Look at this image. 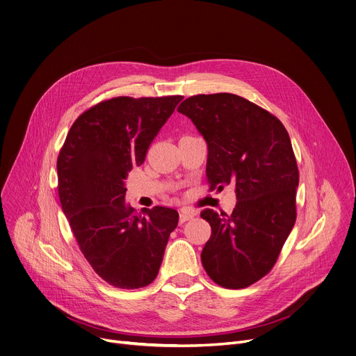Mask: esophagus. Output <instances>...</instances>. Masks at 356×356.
<instances>
[{"label": "esophagus", "instance_id": "obj_1", "mask_svg": "<svg viewBox=\"0 0 356 356\" xmlns=\"http://www.w3.org/2000/svg\"><path fill=\"white\" fill-rule=\"evenodd\" d=\"M195 216H196V213L192 211V210H181V211H180V216H179V223L183 225L184 222L193 219Z\"/></svg>", "mask_w": 356, "mask_h": 356}]
</instances>
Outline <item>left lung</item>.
Listing matches in <instances>:
<instances>
[{
	"label": "left lung",
	"mask_w": 356,
	"mask_h": 356,
	"mask_svg": "<svg viewBox=\"0 0 356 356\" xmlns=\"http://www.w3.org/2000/svg\"><path fill=\"white\" fill-rule=\"evenodd\" d=\"M207 143L210 191L233 186L232 215L202 211L211 234L202 264L213 282L243 289L276 264L296 220L299 170L289 134L269 111L230 92L197 94L177 108Z\"/></svg>",
	"instance_id": "obj_1"
}]
</instances>
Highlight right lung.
Here are the masks:
<instances>
[{
	"label": "right lung",
	"mask_w": 356,
	"mask_h": 356,
	"mask_svg": "<svg viewBox=\"0 0 356 356\" xmlns=\"http://www.w3.org/2000/svg\"><path fill=\"white\" fill-rule=\"evenodd\" d=\"M181 96L114 97L86 110L71 126L57 159L58 196L87 262L120 289L152 283L179 213L156 206L143 216L124 200V180Z\"/></svg>",
	"instance_id": "1"
}]
</instances>
